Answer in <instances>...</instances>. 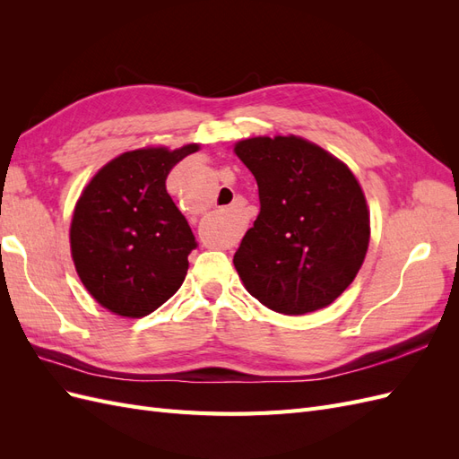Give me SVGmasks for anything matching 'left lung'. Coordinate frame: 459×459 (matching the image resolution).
I'll list each match as a JSON object with an SVG mask.
<instances>
[{"mask_svg":"<svg viewBox=\"0 0 459 459\" xmlns=\"http://www.w3.org/2000/svg\"><path fill=\"white\" fill-rule=\"evenodd\" d=\"M233 152L258 184L260 212L233 256L245 289L285 316L342 295L369 247V208L352 170L300 135H256Z\"/></svg>","mask_w":459,"mask_h":459,"instance_id":"obj_1","label":"left lung"}]
</instances>
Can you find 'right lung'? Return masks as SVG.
I'll return each mask as SVG.
<instances>
[{
	"mask_svg": "<svg viewBox=\"0 0 459 459\" xmlns=\"http://www.w3.org/2000/svg\"><path fill=\"white\" fill-rule=\"evenodd\" d=\"M199 143L120 152L95 172L76 201L71 255L80 281L122 317L155 312L182 287L197 247L166 176Z\"/></svg>",
	"mask_w": 459,
	"mask_h": 459,
	"instance_id": "1",
	"label": "right lung"
}]
</instances>
